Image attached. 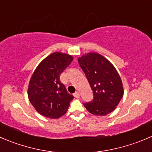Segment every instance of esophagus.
<instances>
[{"label":"esophagus","instance_id":"34e87169","mask_svg":"<svg viewBox=\"0 0 152 152\" xmlns=\"http://www.w3.org/2000/svg\"><path fill=\"white\" fill-rule=\"evenodd\" d=\"M74 96L75 98H80V93L78 92H76L75 93H74Z\"/></svg>","mask_w":152,"mask_h":152}]
</instances>
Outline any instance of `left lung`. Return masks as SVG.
<instances>
[{"mask_svg": "<svg viewBox=\"0 0 152 152\" xmlns=\"http://www.w3.org/2000/svg\"><path fill=\"white\" fill-rule=\"evenodd\" d=\"M93 93V99L83 103L90 113L105 115L115 110L123 97L122 80L116 69L105 57L89 53L78 59Z\"/></svg>", "mask_w": 152, "mask_h": 152, "instance_id": "obj_1", "label": "left lung"}]
</instances>
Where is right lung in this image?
<instances>
[{
	"label": "right lung",
	"instance_id": "add662e5",
	"mask_svg": "<svg viewBox=\"0 0 152 152\" xmlns=\"http://www.w3.org/2000/svg\"><path fill=\"white\" fill-rule=\"evenodd\" d=\"M73 57L56 52L39 63L30 78L28 98L41 115L57 118L66 113L74 96L60 82L62 72L71 64Z\"/></svg>",
	"mask_w": 152,
	"mask_h": 152
}]
</instances>
